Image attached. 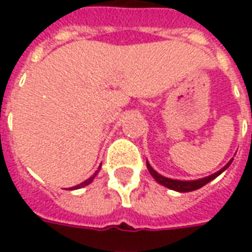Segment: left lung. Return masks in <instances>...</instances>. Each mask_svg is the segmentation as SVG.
Returning a JSON list of instances; mask_svg holds the SVG:
<instances>
[{
	"instance_id": "1",
	"label": "left lung",
	"mask_w": 252,
	"mask_h": 252,
	"mask_svg": "<svg viewBox=\"0 0 252 252\" xmlns=\"http://www.w3.org/2000/svg\"><path fill=\"white\" fill-rule=\"evenodd\" d=\"M97 174H98V171H97V173H94L93 177H90L89 180H86V181H85V182H82V184H79V185L74 186V188H71V189H70V190H77V189H81V188H83V186L90 185V184L93 182V180H94V178H95V175H97Z\"/></svg>"
}]
</instances>
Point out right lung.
Segmentation results:
<instances>
[{
  "mask_svg": "<svg viewBox=\"0 0 252 252\" xmlns=\"http://www.w3.org/2000/svg\"><path fill=\"white\" fill-rule=\"evenodd\" d=\"M231 162H232V160H229V162L225 164V167L220 170V171H219L217 174H212V175H209V177L204 178V180H198V181L170 180V178H166V177H163V175L158 174V173H157L155 170H150V173H151V175L154 177V180L157 181L158 184L166 186V188H169V189L175 190V191H191V190L200 189L201 186H204L205 184H208V182H211L212 180H215L217 175L221 174L224 170L228 169V166L231 164Z\"/></svg>",
  "mask_w": 252,
  "mask_h": 252,
  "instance_id": "obj_1",
  "label": "right lung"
}]
</instances>
